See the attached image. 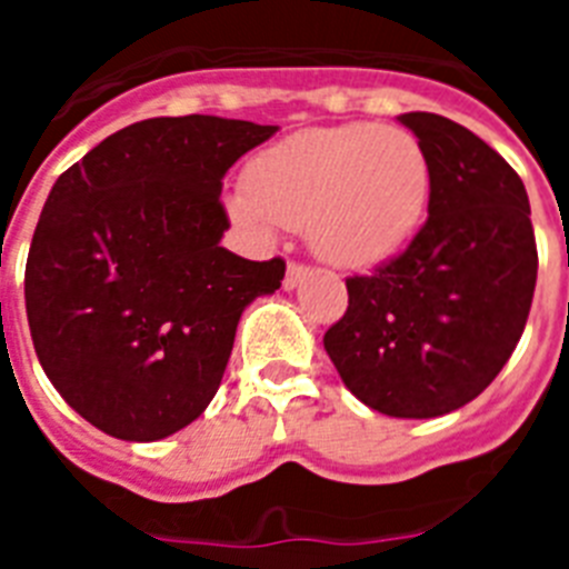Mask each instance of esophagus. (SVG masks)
I'll use <instances>...</instances> for the list:
<instances>
[{
  "mask_svg": "<svg viewBox=\"0 0 569 569\" xmlns=\"http://www.w3.org/2000/svg\"><path fill=\"white\" fill-rule=\"evenodd\" d=\"M310 268L308 264H299V261H290L288 264V273H284V290H296L301 281L308 279Z\"/></svg>",
  "mask_w": 569,
  "mask_h": 569,
  "instance_id": "obj_1",
  "label": "esophagus"
}]
</instances>
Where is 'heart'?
Listing matches in <instances>:
<instances>
[{"label":"heart","instance_id":"1","mask_svg":"<svg viewBox=\"0 0 569 569\" xmlns=\"http://www.w3.org/2000/svg\"><path fill=\"white\" fill-rule=\"evenodd\" d=\"M430 193V156L410 130L353 122L301 130L253 156L230 213L256 236L305 228L319 259L365 270L405 250Z\"/></svg>","mask_w":569,"mask_h":569}]
</instances>
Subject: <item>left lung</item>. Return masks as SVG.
Segmentation results:
<instances>
[{"mask_svg":"<svg viewBox=\"0 0 569 569\" xmlns=\"http://www.w3.org/2000/svg\"><path fill=\"white\" fill-rule=\"evenodd\" d=\"M399 122L430 156L427 222L376 273L347 279L325 350L367 407L436 419L476 399L512 356L539 253L525 182L490 144L439 113Z\"/></svg>","mask_w":569,"mask_h":569,"instance_id":"8db88e82","label":"left lung"}]
</instances>
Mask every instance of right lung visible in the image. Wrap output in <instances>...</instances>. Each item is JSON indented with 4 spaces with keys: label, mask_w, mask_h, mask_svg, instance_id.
I'll list each match as a JSON object with an SVG mask.
<instances>
[{
    "label": "right lung",
    "mask_w": 569,
    "mask_h": 569,
    "mask_svg": "<svg viewBox=\"0 0 569 569\" xmlns=\"http://www.w3.org/2000/svg\"><path fill=\"white\" fill-rule=\"evenodd\" d=\"M276 124L159 116L116 130L50 190L24 308L50 385L122 441L188 427L222 385L241 310L284 261L222 248V179Z\"/></svg>",
    "instance_id": "add662e5"
}]
</instances>
